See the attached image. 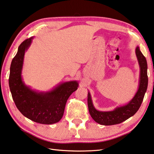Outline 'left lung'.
<instances>
[{"label":"left lung","instance_id":"left-lung-1","mask_svg":"<svg viewBox=\"0 0 154 154\" xmlns=\"http://www.w3.org/2000/svg\"><path fill=\"white\" fill-rule=\"evenodd\" d=\"M135 54L140 69L139 87L136 94L129 102L125 105L117 106L111 111H100L94 107L91 94L88 92V104L89 112L95 121L102 125H114L121 123L135 114L140 108L148 85L147 64L146 58L139 46L135 48Z\"/></svg>","mask_w":154,"mask_h":154}]
</instances>
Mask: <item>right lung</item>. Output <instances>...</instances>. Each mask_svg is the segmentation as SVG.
Wrapping results in <instances>:
<instances>
[{"label": "right lung", "mask_w": 154, "mask_h": 154, "mask_svg": "<svg viewBox=\"0 0 154 154\" xmlns=\"http://www.w3.org/2000/svg\"><path fill=\"white\" fill-rule=\"evenodd\" d=\"M33 37L27 39L19 46L11 62L9 84L13 101L23 116L31 121L44 125L54 124L63 116L66 101L76 91L77 81L62 82L47 91H39L26 85L22 77L25 53Z\"/></svg>", "instance_id": "1"}]
</instances>
